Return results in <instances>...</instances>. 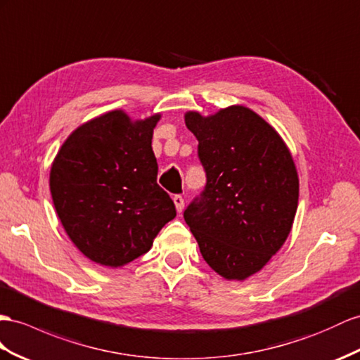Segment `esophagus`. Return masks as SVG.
Instances as JSON below:
<instances>
[{
	"instance_id": "obj_1",
	"label": "esophagus",
	"mask_w": 360,
	"mask_h": 360,
	"mask_svg": "<svg viewBox=\"0 0 360 360\" xmlns=\"http://www.w3.org/2000/svg\"><path fill=\"white\" fill-rule=\"evenodd\" d=\"M173 202H174V207H176L178 213H182V210H184V198L181 195H174L173 196Z\"/></svg>"
}]
</instances>
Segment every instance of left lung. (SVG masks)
Returning <instances> with one entry per match:
<instances>
[{
    "instance_id": "obj_1",
    "label": "left lung",
    "mask_w": 360,
    "mask_h": 360,
    "mask_svg": "<svg viewBox=\"0 0 360 360\" xmlns=\"http://www.w3.org/2000/svg\"><path fill=\"white\" fill-rule=\"evenodd\" d=\"M207 184L184 219L210 268L226 280L259 272L288 238L300 181L281 136L254 110L186 114Z\"/></svg>"
}]
</instances>
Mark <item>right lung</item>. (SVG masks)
<instances>
[{
    "label": "right lung",
    "mask_w": 360,
    "mask_h": 360,
    "mask_svg": "<svg viewBox=\"0 0 360 360\" xmlns=\"http://www.w3.org/2000/svg\"><path fill=\"white\" fill-rule=\"evenodd\" d=\"M160 114L132 123L110 110L82 124L62 144L50 172L56 213L89 260L118 268L146 254L176 216L158 182L152 150Z\"/></svg>",
    "instance_id": "right-lung-1"
}]
</instances>
